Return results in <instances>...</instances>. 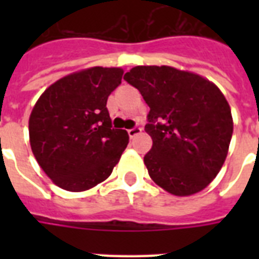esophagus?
Returning a JSON list of instances; mask_svg holds the SVG:
<instances>
[{
	"label": "esophagus",
	"mask_w": 259,
	"mask_h": 259,
	"mask_svg": "<svg viewBox=\"0 0 259 259\" xmlns=\"http://www.w3.org/2000/svg\"><path fill=\"white\" fill-rule=\"evenodd\" d=\"M142 129L140 127V126H136V127H133V129H129L127 130V134H129L130 138L136 137V136H138V134H141Z\"/></svg>",
	"instance_id": "obj_1"
}]
</instances>
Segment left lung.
I'll return each instance as SVG.
<instances>
[{
  "label": "left lung",
  "instance_id": "1",
  "mask_svg": "<svg viewBox=\"0 0 259 259\" xmlns=\"http://www.w3.org/2000/svg\"><path fill=\"white\" fill-rule=\"evenodd\" d=\"M126 82L150 107L145 154L150 179L175 196L203 191L225 164L233 136L231 109L215 83L169 66H137Z\"/></svg>",
  "mask_w": 259,
  "mask_h": 259
}]
</instances>
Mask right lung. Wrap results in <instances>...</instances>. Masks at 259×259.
<instances>
[{
  "mask_svg": "<svg viewBox=\"0 0 259 259\" xmlns=\"http://www.w3.org/2000/svg\"><path fill=\"white\" fill-rule=\"evenodd\" d=\"M119 67H90L51 84L29 117V142L46 175L60 188L82 192L111 175L129 144L111 129L107 98L121 84Z\"/></svg>",
  "mask_w": 259,
  "mask_h": 259,
  "instance_id": "right-lung-1",
  "label": "right lung"
}]
</instances>
